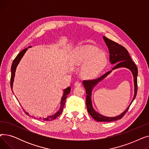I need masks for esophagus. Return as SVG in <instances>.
Returning a JSON list of instances; mask_svg holds the SVG:
<instances>
[{
	"label": "esophagus",
	"instance_id": "obj_1",
	"mask_svg": "<svg viewBox=\"0 0 149 149\" xmlns=\"http://www.w3.org/2000/svg\"><path fill=\"white\" fill-rule=\"evenodd\" d=\"M81 86V83L79 81H76L74 83V86L78 87V86Z\"/></svg>",
	"mask_w": 149,
	"mask_h": 149
}]
</instances>
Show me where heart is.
<instances>
[{"label":"heart","instance_id":"b5f03b06","mask_svg":"<svg viewBox=\"0 0 149 149\" xmlns=\"http://www.w3.org/2000/svg\"><path fill=\"white\" fill-rule=\"evenodd\" d=\"M107 61L104 52L89 45L77 47L69 56V63L71 65L79 66L83 65L80 72L86 79L98 75L106 66Z\"/></svg>","mask_w":149,"mask_h":149}]
</instances>
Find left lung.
Returning <instances> with one entry per match:
<instances>
[{
    "mask_svg": "<svg viewBox=\"0 0 149 149\" xmlns=\"http://www.w3.org/2000/svg\"><path fill=\"white\" fill-rule=\"evenodd\" d=\"M103 40L106 43V46L109 49V61L111 65H115L114 67L112 68V70H109L103 75H101L98 79L91 80H84L83 83V86L86 89V103L88 111L90 115L92 118L95 120L97 121H113L118 120H120L122 117L125 115L128 111V109L135 100L136 93H137V76H138V68L134 62L132 60L130 55L127 51V49L123 46L116 43V42L107 38L105 36L103 37ZM125 67L129 69L134 77V95L131 103L127 109L121 114L116 117H106L100 114L97 112L93 107L91 103V92L92 90L95 86L101 81H102L113 70Z\"/></svg>",
    "mask_w": 149,
    "mask_h": 149,
    "instance_id": "8db88e82",
    "label": "left lung"
}]
</instances>
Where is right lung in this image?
Segmentation results:
<instances>
[{"mask_svg": "<svg viewBox=\"0 0 149 149\" xmlns=\"http://www.w3.org/2000/svg\"><path fill=\"white\" fill-rule=\"evenodd\" d=\"M29 48H31V46H29L26 49H24L23 50H22L18 55L17 56V57L15 58V59L14 60L13 63H12V66H11V83H10V85H11V90H12V92H13V83H14V77H15V70H16V69H17V67L18 66V65L19 64V63L20 61V60H22V57H23V56H24L25 52L27 51L28 49ZM70 88L69 86L68 88L65 89L63 90V94L62 95V97L61 98V100H60V108L58 109V111L57 112H56V113H55L54 115H49V116H48L46 117V118H43V120L45 121H52L54 119H56V118H57V117L61 113L63 110V107H64V106L65 104V102H66V98L68 97V95L69 94V93H70ZM24 110V109H23ZM25 111V110H24ZM25 113L28 115H29V113H28L27 112L25 111ZM29 116H31V115H29ZM39 119V118H38ZM40 119H42L41 117L40 118Z\"/></svg>", "mask_w": 149, "mask_h": 149, "instance_id": "1", "label": "right lung"}]
</instances>
